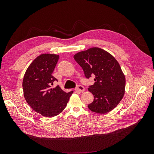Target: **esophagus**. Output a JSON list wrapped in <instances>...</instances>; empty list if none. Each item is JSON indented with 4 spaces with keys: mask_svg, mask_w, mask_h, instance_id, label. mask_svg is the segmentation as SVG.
<instances>
[{
    "mask_svg": "<svg viewBox=\"0 0 154 154\" xmlns=\"http://www.w3.org/2000/svg\"><path fill=\"white\" fill-rule=\"evenodd\" d=\"M84 91H85V87L80 85H77V87L75 88V91H78V92H83Z\"/></svg>",
    "mask_w": 154,
    "mask_h": 154,
    "instance_id": "1",
    "label": "esophagus"
}]
</instances>
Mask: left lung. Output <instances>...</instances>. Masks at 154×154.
<instances>
[{"instance_id":"obj_1","label":"left lung","mask_w":154,"mask_h":154,"mask_svg":"<svg viewBox=\"0 0 154 154\" xmlns=\"http://www.w3.org/2000/svg\"><path fill=\"white\" fill-rule=\"evenodd\" d=\"M85 76H94V83L88 90L94 101L88 105L91 111L105 114L117 106L125 94V76L117 60L107 51L92 48L74 55Z\"/></svg>"}]
</instances>
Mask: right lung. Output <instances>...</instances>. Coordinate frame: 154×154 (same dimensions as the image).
I'll use <instances>...</instances> for the list:
<instances>
[{"label": "right lung", "instance_id": "right-lung-1", "mask_svg": "<svg viewBox=\"0 0 154 154\" xmlns=\"http://www.w3.org/2000/svg\"><path fill=\"white\" fill-rule=\"evenodd\" d=\"M58 58V54H40L29 65L23 79L27 103L36 112L48 118L61 113L73 92H64L59 85L52 88L53 82L58 81L52 74Z\"/></svg>", "mask_w": 154, "mask_h": 154}]
</instances>
